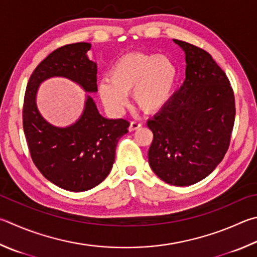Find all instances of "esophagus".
<instances>
[{
	"label": "esophagus",
	"instance_id": "1",
	"mask_svg": "<svg viewBox=\"0 0 257 257\" xmlns=\"http://www.w3.org/2000/svg\"><path fill=\"white\" fill-rule=\"evenodd\" d=\"M142 127V123L138 122V121H132L129 125V130L130 132H134V130H137Z\"/></svg>",
	"mask_w": 257,
	"mask_h": 257
}]
</instances>
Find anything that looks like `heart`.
<instances>
[{"instance_id":"b5f03b06","label":"heart","mask_w":257,"mask_h":257,"mask_svg":"<svg viewBox=\"0 0 257 257\" xmlns=\"http://www.w3.org/2000/svg\"><path fill=\"white\" fill-rule=\"evenodd\" d=\"M174 64L158 54L129 53L116 60L109 80L97 84L101 100L113 111H120L133 92L135 103L147 113L157 112L170 100L176 82Z\"/></svg>"}]
</instances>
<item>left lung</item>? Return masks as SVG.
I'll use <instances>...</instances> for the list:
<instances>
[{
    "mask_svg": "<svg viewBox=\"0 0 257 257\" xmlns=\"http://www.w3.org/2000/svg\"><path fill=\"white\" fill-rule=\"evenodd\" d=\"M185 53V81L147 121L154 135L148 163L166 183L203 180L222 161L235 122V96L225 72L206 50L173 39Z\"/></svg>",
    "mask_w": 257,
    "mask_h": 257,
    "instance_id": "1",
    "label": "left lung"
}]
</instances>
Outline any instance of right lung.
Masks as SVG:
<instances>
[{
    "mask_svg": "<svg viewBox=\"0 0 257 257\" xmlns=\"http://www.w3.org/2000/svg\"><path fill=\"white\" fill-rule=\"evenodd\" d=\"M90 49L91 44L76 43L49 54L31 74L23 102V130L32 161L51 183L72 192L94 188L109 175L116 144L129 127L127 120L101 115L90 95L80 119L68 127L53 125L38 111L37 92L48 78L65 77L85 92L97 91L96 64L86 55Z\"/></svg>",
    "mask_w": 257,
    "mask_h": 257,
    "instance_id": "add662e5",
    "label": "right lung"
}]
</instances>
